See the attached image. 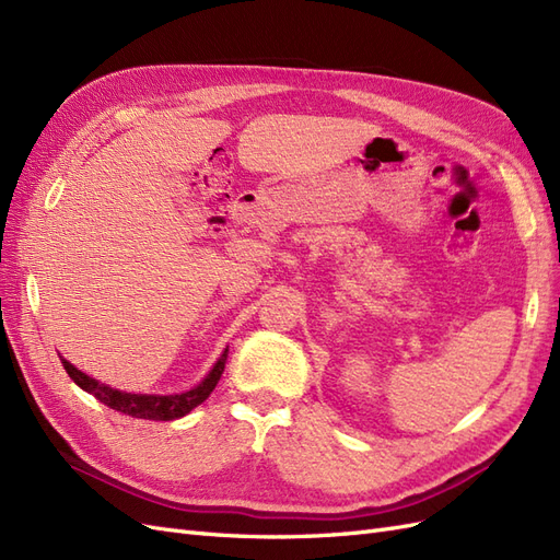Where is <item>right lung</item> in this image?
I'll return each mask as SVG.
<instances>
[{
  "instance_id": "1",
  "label": "right lung",
  "mask_w": 560,
  "mask_h": 560,
  "mask_svg": "<svg viewBox=\"0 0 560 560\" xmlns=\"http://www.w3.org/2000/svg\"><path fill=\"white\" fill-rule=\"evenodd\" d=\"M226 358H229V348H224V352L219 354L214 366L208 371L206 378H202L198 385H194L191 389H184V393H173V395L126 393V389H116V387H109L107 383H100V381L91 378L89 374H83V371H79L74 364H70L62 358L60 360H62V366L67 374H70V378L81 389H86L89 395H93L95 399L109 406V409L132 416V418H144V420H175V418H182L189 411H194L198 404H202L212 395V389L217 387L219 378H222V374H224Z\"/></svg>"
}]
</instances>
